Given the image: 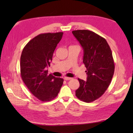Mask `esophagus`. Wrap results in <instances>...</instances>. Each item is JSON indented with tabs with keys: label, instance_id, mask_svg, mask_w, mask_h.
<instances>
[{
	"label": "esophagus",
	"instance_id": "1",
	"mask_svg": "<svg viewBox=\"0 0 133 133\" xmlns=\"http://www.w3.org/2000/svg\"><path fill=\"white\" fill-rule=\"evenodd\" d=\"M72 78L71 77H64V79L66 80H71Z\"/></svg>",
	"mask_w": 133,
	"mask_h": 133
}]
</instances>
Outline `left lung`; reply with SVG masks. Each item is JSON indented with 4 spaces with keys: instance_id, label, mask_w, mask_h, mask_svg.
I'll return each instance as SVG.
<instances>
[{
    "instance_id": "obj_1",
    "label": "left lung",
    "mask_w": 133,
    "mask_h": 133,
    "mask_svg": "<svg viewBox=\"0 0 133 133\" xmlns=\"http://www.w3.org/2000/svg\"><path fill=\"white\" fill-rule=\"evenodd\" d=\"M84 51L83 62L86 67L87 80L78 78L80 87L76 96L90 103L100 97L111 83L114 72L112 52L104 38L88 30L72 31Z\"/></svg>"
}]
</instances>
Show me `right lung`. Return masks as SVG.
Wrapping results in <instances>:
<instances>
[{"mask_svg": "<svg viewBox=\"0 0 133 133\" xmlns=\"http://www.w3.org/2000/svg\"><path fill=\"white\" fill-rule=\"evenodd\" d=\"M63 32L42 33L24 46L21 57L22 80L31 94L42 102L57 97L63 79L48 75L53 52L61 40Z\"/></svg>", "mask_w": 133, "mask_h": 133, "instance_id": "1", "label": "right lung"}]
</instances>
